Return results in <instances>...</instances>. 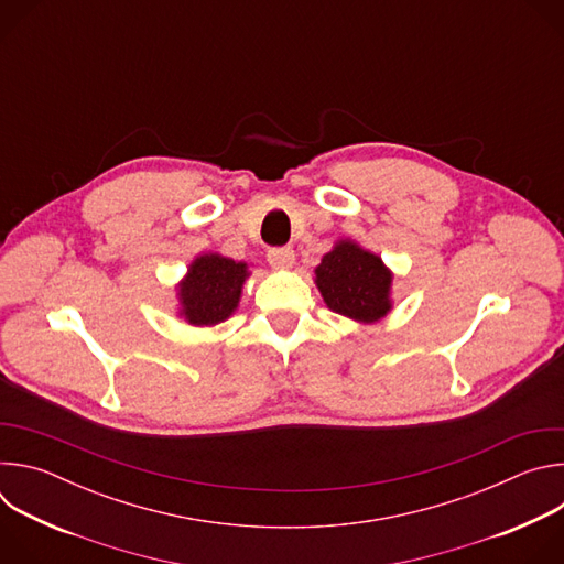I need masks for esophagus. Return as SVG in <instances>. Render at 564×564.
Masks as SVG:
<instances>
[{
    "instance_id": "1",
    "label": "esophagus",
    "mask_w": 564,
    "mask_h": 564,
    "mask_svg": "<svg viewBox=\"0 0 564 564\" xmlns=\"http://www.w3.org/2000/svg\"><path fill=\"white\" fill-rule=\"evenodd\" d=\"M268 261L274 270H288L294 265V250L292 248H272L268 252Z\"/></svg>"
}]
</instances>
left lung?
I'll return each instance as SVG.
<instances>
[{"instance_id":"left-lung-1","label":"left lung","mask_w":564,"mask_h":564,"mask_svg":"<svg viewBox=\"0 0 564 564\" xmlns=\"http://www.w3.org/2000/svg\"><path fill=\"white\" fill-rule=\"evenodd\" d=\"M314 283L326 305L357 324H375L392 310V272L381 257L364 250L350 238H341L321 259Z\"/></svg>"}]
</instances>
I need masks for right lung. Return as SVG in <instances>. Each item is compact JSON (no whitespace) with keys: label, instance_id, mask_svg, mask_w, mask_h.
Returning <instances> with one entry per match:
<instances>
[{"label":"right lung","instance_id":"add662e5","mask_svg":"<svg viewBox=\"0 0 564 564\" xmlns=\"http://www.w3.org/2000/svg\"><path fill=\"white\" fill-rule=\"evenodd\" d=\"M250 279V265L223 254H198L183 281L176 285L178 314L189 326H216L227 321L243 294V283Z\"/></svg>","mask_w":564,"mask_h":564}]
</instances>
